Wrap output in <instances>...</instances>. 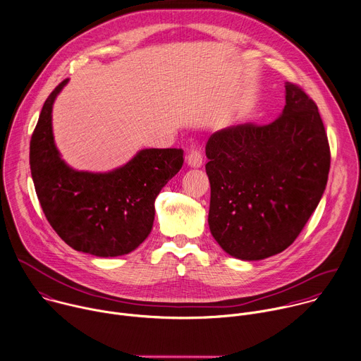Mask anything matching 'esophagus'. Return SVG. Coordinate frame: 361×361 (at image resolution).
Masks as SVG:
<instances>
[{
    "mask_svg": "<svg viewBox=\"0 0 361 361\" xmlns=\"http://www.w3.org/2000/svg\"><path fill=\"white\" fill-rule=\"evenodd\" d=\"M202 160H204L202 159V153L200 150H197V149L190 150L188 154H187V163L191 167H200L202 164Z\"/></svg>",
    "mask_w": 361,
    "mask_h": 361,
    "instance_id": "1",
    "label": "esophagus"
}]
</instances>
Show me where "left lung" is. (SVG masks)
I'll return each instance as SVG.
<instances>
[{"label":"left lung","instance_id":"left-lung-1","mask_svg":"<svg viewBox=\"0 0 361 361\" xmlns=\"http://www.w3.org/2000/svg\"><path fill=\"white\" fill-rule=\"evenodd\" d=\"M283 113L211 135L208 224L231 257L258 261L293 244L327 184L330 147L314 100L286 82Z\"/></svg>","mask_w":361,"mask_h":361}]
</instances>
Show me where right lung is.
Returning a JSON list of instances; mask_svg holds the SVG:
<instances>
[{"label": "right lung", "instance_id": "1", "mask_svg": "<svg viewBox=\"0 0 361 361\" xmlns=\"http://www.w3.org/2000/svg\"><path fill=\"white\" fill-rule=\"evenodd\" d=\"M62 80L45 100L30 143V166L42 211L73 250L96 257L135 251L149 236L154 201L183 166L181 149H146L110 173L68 167L52 136V104Z\"/></svg>", "mask_w": 361, "mask_h": 361}]
</instances>
